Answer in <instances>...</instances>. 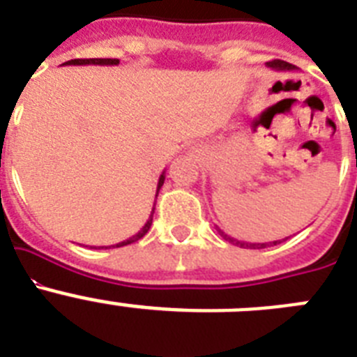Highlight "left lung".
Wrapping results in <instances>:
<instances>
[{
	"mask_svg": "<svg viewBox=\"0 0 357 357\" xmlns=\"http://www.w3.org/2000/svg\"><path fill=\"white\" fill-rule=\"evenodd\" d=\"M268 68H273V69H279V71H293L295 69V66L289 64V62H284V61H272V62H266ZM218 232H220V236H222L223 239H227L229 243H232V245H238V247L241 248H254V250H257V248H266V247H273V245H277V243L280 241H270V243H247V241H238V239L230 238V236H227L225 232H222V230L218 229Z\"/></svg>",
	"mask_w": 357,
	"mask_h": 357,
	"instance_id": "left-lung-1",
	"label": "left lung"
}]
</instances>
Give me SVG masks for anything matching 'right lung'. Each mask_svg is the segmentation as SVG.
<instances>
[{"label": "right lung", "mask_w": 357, "mask_h": 357, "mask_svg": "<svg viewBox=\"0 0 357 357\" xmlns=\"http://www.w3.org/2000/svg\"><path fill=\"white\" fill-rule=\"evenodd\" d=\"M66 64H68V66H85V64L116 66V64H119V61H118V59H73V61H68V62H66ZM162 184H164V172H162V175L159 176V184H157V193H159V189H160V185H162ZM153 211H155V206H153ZM153 211H151L150 218H148L146 223H144V227L139 230V232H137V234L132 236V238H128V239H125V241L118 243V245H112V247H116V248H118V247H125V245H130V243L139 241V239L143 238L144 234H146L148 230H150L151 220H153ZM100 248H109V247H100Z\"/></svg>", "instance_id": "right-lung-1"}]
</instances>
